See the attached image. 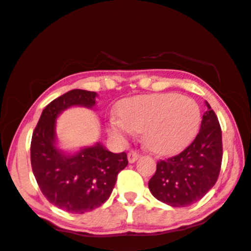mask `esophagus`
<instances>
[{
  "mask_svg": "<svg viewBox=\"0 0 251 251\" xmlns=\"http://www.w3.org/2000/svg\"><path fill=\"white\" fill-rule=\"evenodd\" d=\"M139 157H140V153L138 151H129L128 154H127V159L131 164L134 163L135 160H137Z\"/></svg>",
  "mask_w": 251,
  "mask_h": 251,
  "instance_id": "obj_1",
  "label": "esophagus"
}]
</instances>
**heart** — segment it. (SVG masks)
I'll list each match as a JSON object with an SVG mask.
<instances>
[{
	"mask_svg": "<svg viewBox=\"0 0 251 251\" xmlns=\"http://www.w3.org/2000/svg\"><path fill=\"white\" fill-rule=\"evenodd\" d=\"M119 114L109 118V133L126 139L144 131L148 148L159 154L185 149L197 135L201 120L200 105L178 93L128 98L120 103Z\"/></svg>",
	"mask_w": 251,
	"mask_h": 251,
	"instance_id": "b5f03b06",
	"label": "heart"
}]
</instances>
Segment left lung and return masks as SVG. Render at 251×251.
I'll return each mask as SVG.
<instances>
[{
	"label": "left lung",
	"instance_id": "obj_1",
	"mask_svg": "<svg viewBox=\"0 0 251 251\" xmlns=\"http://www.w3.org/2000/svg\"><path fill=\"white\" fill-rule=\"evenodd\" d=\"M201 129L195 140L175 157L157 163V171L149 181V189L158 201L181 208L196 203L217 181L223 146L218 118L205 101Z\"/></svg>",
	"mask_w": 251,
	"mask_h": 251
}]
</instances>
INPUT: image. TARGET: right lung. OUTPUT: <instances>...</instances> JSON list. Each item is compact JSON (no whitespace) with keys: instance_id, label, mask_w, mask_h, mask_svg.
<instances>
[{"instance_id":"obj_1","label":"right lung","mask_w":251,"mask_h":251,"mask_svg":"<svg viewBox=\"0 0 251 251\" xmlns=\"http://www.w3.org/2000/svg\"><path fill=\"white\" fill-rule=\"evenodd\" d=\"M96 92L72 89L46 106L33 132L30 162L41 192L57 208L85 214L102 205L117 176L127 166V154L113 153L100 143L67 154L56 148V118L72 106L92 108Z\"/></svg>"}]
</instances>
